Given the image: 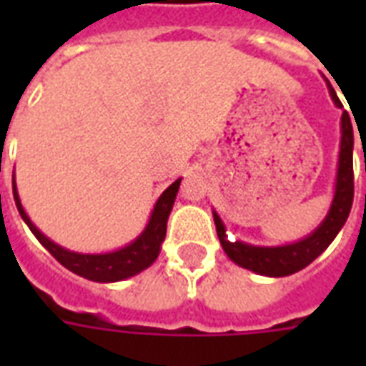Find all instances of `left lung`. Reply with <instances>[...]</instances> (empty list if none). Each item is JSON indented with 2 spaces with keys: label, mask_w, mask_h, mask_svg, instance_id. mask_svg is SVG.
Here are the masks:
<instances>
[{
  "label": "left lung",
  "mask_w": 366,
  "mask_h": 366,
  "mask_svg": "<svg viewBox=\"0 0 366 366\" xmlns=\"http://www.w3.org/2000/svg\"><path fill=\"white\" fill-rule=\"evenodd\" d=\"M327 87H329L332 102L338 108H344L329 81H327ZM340 127L342 138L335 182V197H332V203H330V209L323 222L304 239H298L295 243L279 244V247H256V244L243 243V241H229L222 218L218 217L217 211H212L218 239H220V244H222L224 252L228 254L229 260L244 267V269L258 273V275L285 277V275L300 272L306 266H310L335 241V237L350 217L353 203V127L350 114L346 110L342 114Z\"/></svg>",
  "instance_id": "1"
}]
</instances>
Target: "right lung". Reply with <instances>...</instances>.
<instances>
[{
  "label": "right lung",
  "instance_id": "right-lung-1",
  "mask_svg": "<svg viewBox=\"0 0 366 366\" xmlns=\"http://www.w3.org/2000/svg\"><path fill=\"white\" fill-rule=\"evenodd\" d=\"M180 180L178 178L169 186V188L159 195V199L155 201L154 211L149 214V220L146 224V228L142 229V234L138 235L137 239L131 241L129 244L122 247V249L112 250V252H100V254H83V252H76V250H68L64 247H60L54 241H51L47 235H43L39 229L34 226L30 217L26 214L24 207L20 203L19 189H16V182L13 177V195L16 209H19L20 217L26 222V226L30 228V232L37 237V241L56 258V260L70 269L76 275L89 279V281H97V283H116V281H123L129 279L137 273L144 272L146 267H149L155 262V258L159 256L161 243L165 241L167 234V220L172 211L174 199H177L178 188H180Z\"/></svg>",
  "mask_w": 366,
  "mask_h": 366
}]
</instances>
